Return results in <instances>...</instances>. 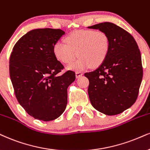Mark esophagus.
I'll list each match as a JSON object with an SVG mask.
<instances>
[{"label": "esophagus", "mask_w": 150, "mask_h": 150, "mask_svg": "<svg viewBox=\"0 0 150 150\" xmlns=\"http://www.w3.org/2000/svg\"><path fill=\"white\" fill-rule=\"evenodd\" d=\"M83 75V73L81 71H76V78H79V77L82 76Z\"/></svg>", "instance_id": "34e87169"}]
</instances>
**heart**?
Here are the masks:
<instances>
[{"mask_svg":"<svg viewBox=\"0 0 150 150\" xmlns=\"http://www.w3.org/2000/svg\"><path fill=\"white\" fill-rule=\"evenodd\" d=\"M65 43L55 42L53 53L64 64L71 63L78 55V60L67 67L73 70H83L90 66L99 67L105 60L110 49V39L103 31H76L67 37Z\"/></svg>","mask_w":150,"mask_h":150,"instance_id":"heart-1","label":"heart"}]
</instances>
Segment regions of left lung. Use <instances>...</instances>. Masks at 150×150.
Returning a JSON list of instances; mask_svg holds the SVG:
<instances>
[{
    "instance_id": "obj_1",
    "label": "left lung",
    "mask_w": 150,
    "mask_h": 150,
    "mask_svg": "<svg viewBox=\"0 0 150 150\" xmlns=\"http://www.w3.org/2000/svg\"><path fill=\"white\" fill-rule=\"evenodd\" d=\"M110 39L108 55L97 69L85 74L92 106L107 115L121 113L136 101L143 79L141 55L132 35L110 22L89 26Z\"/></svg>"
}]
</instances>
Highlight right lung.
<instances>
[{"label": "right lung", "mask_w": 150, "mask_h": 150, "mask_svg": "<svg viewBox=\"0 0 150 150\" xmlns=\"http://www.w3.org/2000/svg\"><path fill=\"white\" fill-rule=\"evenodd\" d=\"M65 33L60 29H35L22 36L10 58V76L16 99L37 120L51 121L63 113L67 88L75 72L64 68L53 53V46Z\"/></svg>", "instance_id": "add662e5"}]
</instances>
